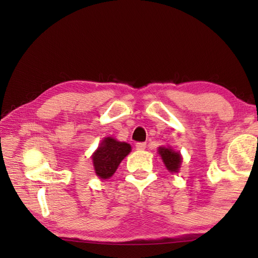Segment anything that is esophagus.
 <instances>
[{
	"label": "esophagus",
	"instance_id": "34e87169",
	"mask_svg": "<svg viewBox=\"0 0 258 258\" xmlns=\"http://www.w3.org/2000/svg\"><path fill=\"white\" fill-rule=\"evenodd\" d=\"M147 147V143L146 142H138L137 145H135V148H137V150H145Z\"/></svg>",
	"mask_w": 258,
	"mask_h": 258
}]
</instances>
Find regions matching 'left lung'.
<instances>
[{"label":"left lung","instance_id":"obj_1","mask_svg":"<svg viewBox=\"0 0 258 258\" xmlns=\"http://www.w3.org/2000/svg\"><path fill=\"white\" fill-rule=\"evenodd\" d=\"M159 154L161 156L164 164L169 172H177L181 164V155L178 152L173 151L169 148H159Z\"/></svg>","mask_w":258,"mask_h":258}]
</instances>
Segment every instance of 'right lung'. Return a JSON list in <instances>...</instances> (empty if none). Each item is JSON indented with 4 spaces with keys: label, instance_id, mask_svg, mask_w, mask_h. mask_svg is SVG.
<instances>
[{
    "label": "right lung",
    "instance_id": "right-lung-1",
    "mask_svg": "<svg viewBox=\"0 0 258 258\" xmlns=\"http://www.w3.org/2000/svg\"><path fill=\"white\" fill-rule=\"evenodd\" d=\"M131 146L126 142H118L112 138H106L92 157L97 175L100 178H109L117 167L130 154Z\"/></svg>",
    "mask_w": 258,
    "mask_h": 258
}]
</instances>
